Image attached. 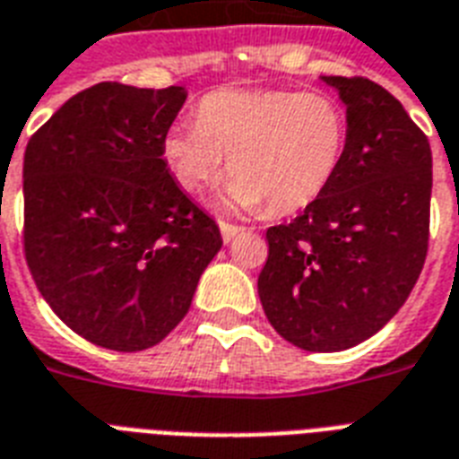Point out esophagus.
I'll use <instances>...</instances> for the list:
<instances>
[{"label": "esophagus", "mask_w": 459, "mask_h": 459, "mask_svg": "<svg viewBox=\"0 0 459 459\" xmlns=\"http://www.w3.org/2000/svg\"><path fill=\"white\" fill-rule=\"evenodd\" d=\"M219 229H221V238H223V243H230L233 238L240 236L243 233V226H236V223H229V221H221L219 223Z\"/></svg>", "instance_id": "obj_1"}]
</instances>
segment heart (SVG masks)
<instances>
[{"label": "heart", "instance_id": "obj_1", "mask_svg": "<svg viewBox=\"0 0 459 459\" xmlns=\"http://www.w3.org/2000/svg\"><path fill=\"white\" fill-rule=\"evenodd\" d=\"M345 152L342 104L298 90H214L195 107V124H176L161 143L166 169L186 193H202L229 159L226 204L252 212L266 202L273 214L319 200Z\"/></svg>", "mask_w": 459, "mask_h": 459}]
</instances>
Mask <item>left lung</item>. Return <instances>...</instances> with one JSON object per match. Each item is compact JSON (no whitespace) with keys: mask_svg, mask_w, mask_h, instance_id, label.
Listing matches in <instances>:
<instances>
[{"mask_svg":"<svg viewBox=\"0 0 459 459\" xmlns=\"http://www.w3.org/2000/svg\"><path fill=\"white\" fill-rule=\"evenodd\" d=\"M348 114V152L328 190L266 230L257 288L279 335L309 352L367 341L395 316L429 250L431 147L378 82L324 75Z\"/></svg>","mask_w":459,"mask_h":459,"instance_id":"8db88e82","label":"left lung"}]
</instances>
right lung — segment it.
<instances>
[{
    "instance_id": "1",
    "label": "right lung",
    "mask_w": 459,
    "mask_h": 459,
    "mask_svg": "<svg viewBox=\"0 0 459 459\" xmlns=\"http://www.w3.org/2000/svg\"><path fill=\"white\" fill-rule=\"evenodd\" d=\"M186 88L97 82L28 140L23 250L68 328L138 352L178 326L221 233L173 180L161 143Z\"/></svg>"
}]
</instances>
